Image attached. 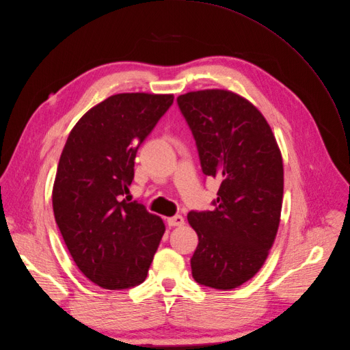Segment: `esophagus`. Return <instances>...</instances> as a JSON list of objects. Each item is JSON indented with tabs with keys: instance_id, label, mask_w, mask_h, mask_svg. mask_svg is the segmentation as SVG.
I'll list each match as a JSON object with an SVG mask.
<instances>
[{
	"instance_id": "34e87169",
	"label": "esophagus",
	"mask_w": 350,
	"mask_h": 350,
	"mask_svg": "<svg viewBox=\"0 0 350 350\" xmlns=\"http://www.w3.org/2000/svg\"><path fill=\"white\" fill-rule=\"evenodd\" d=\"M167 221H168V224L171 226V228H175V226H182L185 223V219L180 215H175V216L170 217Z\"/></svg>"
}]
</instances>
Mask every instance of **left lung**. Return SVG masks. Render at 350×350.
I'll use <instances>...</instances> for the list:
<instances>
[{"label": "left lung", "instance_id": "8db88e82", "mask_svg": "<svg viewBox=\"0 0 350 350\" xmlns=\"http://www.w3.org/2000/svg\"><path fill=\"white\" fill-rule=\"evenodd\" d=\"M176 101L203 174L220 180L215 209L188 213L199 237L192 275L200 285L232 290L256 275L274 243L284 193L281 152L262 114L236 93L199 90Z\"/></svg>", "mask_w": 350, "mask_h": 350}]
</instances>
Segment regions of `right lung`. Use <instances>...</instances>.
<instances>
[{"instance_id": "1", "label": "right lung", "mask_w": 350, "mask_h": 350, "mask_svg": "<svg viewBox=\"0 0 350 350\" xmlns=\"http://www.w3.org/2000/svg\"><path fill=\"white\" fill-rule=\"evenodd\" d=\"M172 103V94L110 96L76 122L62 151L55 220L79 270L101 288L139 285L165 232L159 216L124 195L139 146Z\"/></svg>"}]
</instances>
